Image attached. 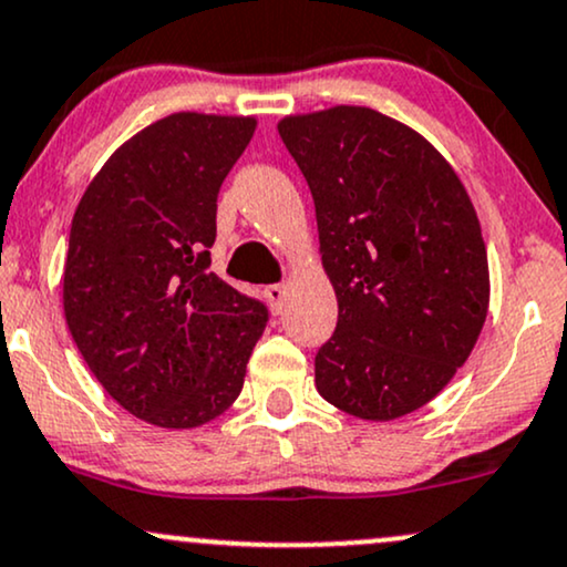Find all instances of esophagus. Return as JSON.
Listing matches in <instances>:
<instances>
[{
	"instance_id": "34e87169",
	"label": "esophagus",
	"mask_w": 567,
	"mask_h": 567,
	"mask_svg": "<svg viewBox=\"0 0 567 567\" xmlns=\"http://www.w3.org/2000/svg\"><path fill=\"white\" fill-rule=\"evenodd\" d=\"M265 297H268L272 312H281L284 310V299H286V286L284 284L265 286Z\"/></svg>"
}]
</instances>
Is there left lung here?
<instances>
[{"instance_id": "left-lung-1", "label": "left lung", "mask_w": 567, "mask_h": 567, "mask_svg": "<svg viewBox=\"0 0 567 567\" xmlns=\"http://www.w3.org/2000/svg\"><path fill=\"white\" fill-rule=\"evenodd\" d=\"M316 202L339 302L316 386L362 421L429 404L471 358L488 312V260L463 181L394 117L339 104L278 123Z\"/></svg>"}]
</instances>
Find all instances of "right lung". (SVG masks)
Segmentation results:
<instances>
[{"instance_id": "obj_1", "label": "right lung", "mask_w": 567, "mask_h": 567, "mask_svg": "<svg viewBox=\"0 0 567 567\" xmlns=\"http://www.w3.org/2000/svg\"><path fill=\"white\" fill-rule=\"evenodd\" d=\"M255 117L173 113L102 165L70 226L62 307L113 400L197 429L241 394L268 307L209 272L218 192Z\"/></svg>"}]
</instances>
